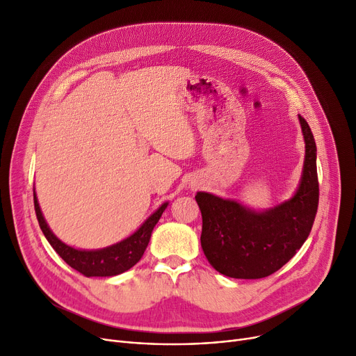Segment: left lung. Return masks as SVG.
Returning a JSON list of instances; mask_svg holds the SVG:
<instances>
[{"instance_id": "obj_1", "label": "left lung", "mask_w": 356, "mask_h": 356, "mask_svg": "<svg viewBox=\"0 0 356 356\" xmlns=\"http://www.w3.org/2000/svg\"><path fill=\"white\" fill-rule=\"evenodd\" d=\"M305 138L303 173L294 195L266 211L236 200L197 192L202 212L200 244L209 264L232 278L255 280L282 268L307 239L319 203L316 143L306 120L298 115Z\"/></svg>"}]
</instances>
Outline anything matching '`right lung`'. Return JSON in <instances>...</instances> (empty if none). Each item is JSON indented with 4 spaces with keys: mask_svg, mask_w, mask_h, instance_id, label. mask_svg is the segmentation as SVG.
Wrapping results in <instances>:
<instances>
[{
    "mask_svg": "<svg viewBox=\"0 0 356 356\" xmlns=\"http://www.w3.org/2000/svg\"><path fill=\"white\" fill-rule=\"evenodd\" d=\"M34 209L39 225L49 241L53 250L58 252L62 259L73 270L79 271L86 277H112L128 271L141 259L156 223L165 211L168 202H164L161 207L147 218L143 225L128 238L101 250H78L62 242L49 228L47 222L39 207V200L34 191Z\"/></svg>",
    "mask_w": 356,
    "mask_h": 356,
    "instance_id": "1",
    "label": "right lung"
}]
</instances>
